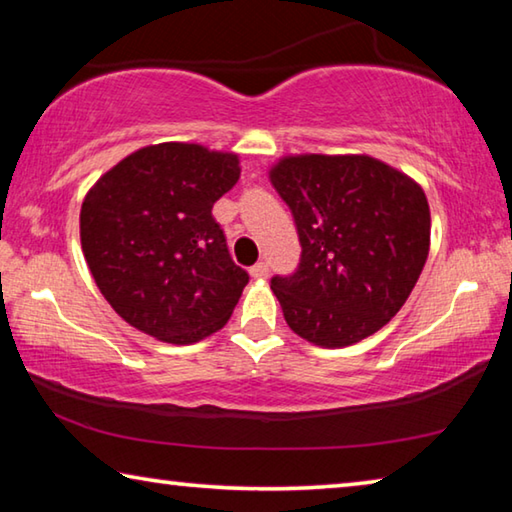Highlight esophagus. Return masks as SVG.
<instances>
[{
    "mask_svg": "<svg viewBox=\"0 0 512 512\" xmlns=\"http://www.w3.org/2000/svg\"><path fill=\"white\" fill-rule=\"evenodd\" d=\"M250 275H253L255 280H264L268 275V262H257L253 268H250Z\"/></svg>",
    "mask_w": 512,
    "mask_h": 512,
    "instance_id": "esophagus-1",
    "label": "esophagus"
}]
</instances>
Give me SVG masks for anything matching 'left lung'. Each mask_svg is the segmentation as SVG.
<instances>
[{
  "mask_svg": "<svg viewBox=\"0 0 512 512\" xmlns=\"http://www.w3.org/2000/svg\"><path fill=\"white\" fill-rule=\"evenodd\" d=\"M300 239V264L271 277L287 325L345 348L384 327L418 282L431 216L422 187L368 155H296L271 169Z\"/></svg>",
  "mask_w": 512,
  "mask_h": 512,
  "instance_id": "obj_1",
  "label": "left lung"
}]
</instances>
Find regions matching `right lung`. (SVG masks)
<instances>
[{
  "label": "right lung",
  "instance_id": "add662e5",
  "mask_svg": "<svg viewBox=\"0 0 512 512\" xmlns=\"http://www.w3.org/2000/svg\"><path fill=\"white\" fill-rule=\"evenodd\" d=\"M232 153L146 146L103 173L81 207V246L103 298L155 339L187 345L221 329L248 273L212 207L239 180Z\"/></svg>",
  "mask_w": 512,
  "mask_h": 512
}]
</instances>
